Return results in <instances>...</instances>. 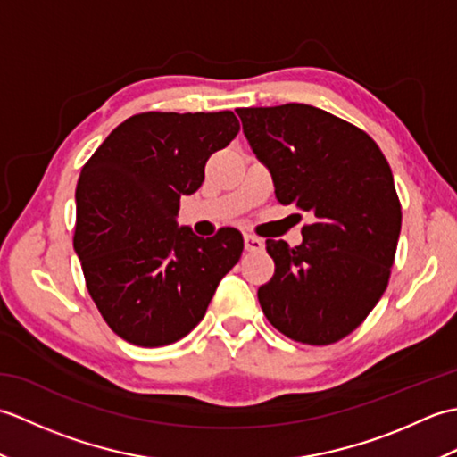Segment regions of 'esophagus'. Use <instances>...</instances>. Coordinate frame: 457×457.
<instances>
[{
  "instance_id": "1",
  "label": "esophagus",
  "mask_w": 457,
  "mask_h": 457,
  "mask_svg": "<svg viewBox=\"0 0 457 457\" xmlns=\"http://www.w3.org/2000/svg\"><path fill=\"white\" fill-rule=\"evenodd\" d=\"M244 241H245V249L249 251V253H259V251L265 249V241L261 239V237L245 234V236H244Z\"/></svg>"
}]
</instances>
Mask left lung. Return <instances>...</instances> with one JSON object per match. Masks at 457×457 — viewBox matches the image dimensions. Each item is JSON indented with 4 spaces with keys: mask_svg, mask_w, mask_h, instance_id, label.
Here are the masks:
<instances>
[{
    "mask_svg": "<svg viewBox=\"0 0 457 457\" xmlns=\"http://www.w3.org/2000/svg\"><path fill=\"white\" fill-rule=\"evenodd\" d=\"M236 112L277 200L312 218L296 247L267 239L275 275L259 288V304L295 342L334 344L389 283L403 220L389 162L365 131L314 105Z\"/></svg>",
    "mask_w": 457,
    "mask_h": 457,
    "instance_id": "obj_1",
    "label": "left lung"
}]
</instances>
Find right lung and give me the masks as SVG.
Here are the masks:
<instances>
[{"mask_svg": "<svg viewBox=\"0 0 457 457\" xmlns=\"http://www.w3.org/2000/svg\"><path fill=\"white\" fill-rule=\"evenodd\" d=\"M239 131L231 112L139 113L118 125L76 187L74 251L100 314L125 342L161 347L190 334L244 237L179 228L180 196L204 182L212 153Z\"/></svg>", "mask_w": 457, "mask_h": 457, "instance_id": "right-lung-1", "label": "right lung"}]
</instances>
